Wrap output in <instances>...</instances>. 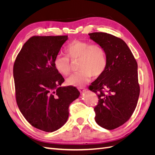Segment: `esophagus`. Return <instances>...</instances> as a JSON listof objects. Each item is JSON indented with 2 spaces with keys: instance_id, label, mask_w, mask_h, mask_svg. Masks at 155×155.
Segmentation results:
<instances>
[{
  "instance_id": "1",
  "label": "esophagus",
  "mask_w": 155,
  "mask_h": 155,
  "mask_svg": "<svg viewBox=\"0 0 155 155\" xmlns=\"http://www.w3.org/2000/svg\"><path fill=\"white\" fill-rule=\"evenodd\" d=\"M78 89H79V92H80L81 93H83V92H85L87 91V89H86V88H83V87L78 88Z\"/></svg>"
}]
</instances>
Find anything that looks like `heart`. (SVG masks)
Listing matches in <instances>:
<instances>
[{"label":"heart","mask_w":155,"mask_h":155,"mask_svg":"<svg viewBox=\"0 0 155 155\" xmlns=\"http://www.w3.org/2000/svg\"><path fill=\"white\" fill-rule=\"evenodd\" d=\"M67 56L58 55L54 59V67L63 76L71 72V64L78 61L79 72L71 75L67 80L69 85L81 87L91 79L104 73L107 66V56L104 48L98 44L85 41H74L65 49Z\"/></svg>","instance_id":"obj_1"}]
</instances>
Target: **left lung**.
<instances>
[{
    "instance_id": "1",
    "label": "left lung",
    "mask_w": 155,
    "mask_h": 155,
    "mask_svg": "<svg viewBox=\"0 0 155 155\" xmlns=\"http://www.w3.org/2000/svg\"><path fill=\"white\" fill-rule=\"evenodd\" d=\"M88 35L104 48L107 56L105 71L89 86L99 99L94 109L95 121L101 127L112 130L124 124L137 105L140 95L137 62L120 38L104 32Z\"/></svg>"
}]
</instances>
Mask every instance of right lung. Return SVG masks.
Returning a JSON list of instances; mask_svg holds the SVG:
<instances>
[{
	"label": "right lung",
	"mask_w": 155,
	"mask_h": 155,
	"mask_svg": "<svg viewBox=\"0 0 155 155\" xmlns=\"http://www.w3.org/2000/svg\"><path fill=\"white\" fill-rule=\"evenodd\" d=\"M67 39V35L31 37L13 65L18 109L30 125L45 132H54L67 122L69 105L80 94L74 87H60L64 79L54 67Z\"/></svg>",
	"instance_id": "right-lung-1"
}]
</instances>
